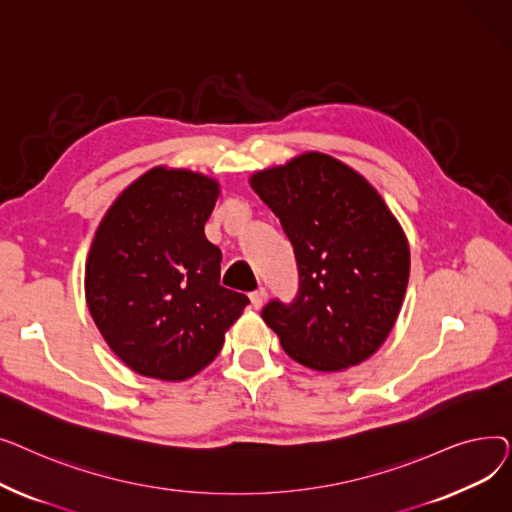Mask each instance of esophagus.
<instances>
[{
	"label": "esophagus",
	"mask_w": 512,
	"mask_h": 512,
	"mask_svg": "<svg viewBox=\"0 0 512 512\" xmlns=\"http://www.w3.org/2000/svg\"><path fill=\"white\" fill-rule=\"evenodd\" d=\"M265 297H267V294H265V288H259V290L251 292V294H249L251 307H253V309H261V307L265 305Z\"/></svg>",
	"instance_id": "34e87169"
}]
</instances>
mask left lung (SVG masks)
Masks as SVG:
<instances>
[{"mask_svg":"<svg viewBox=\"0 0 512 512\" xmlns=\"http://www.w3.org/2000/svg\"><path fill=\"white\" fill-rule=\"evenodd\" d=\"M299 265V297L261 311L290 359L344 371L386 342L405 299L411 251L375 186L344 161L307 151L249 178Z\"/></svg>","mask_w":512,"mask_h":512,"instance_id":"1","label":"left lung"}]
</instances>
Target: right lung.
Masks as SVG:
<instances>
[{
    "instance_id": "add662e5",
    "label": "right lung",
    "mask_w": 512,
    "mask_h": 512,
    "mask_svg": "<svg viewBox=\"0 0 512 512\" xmlns=\"http://www.w3.org/2000/svg\"><path fill=\"white\" fill-rule=\"evenodd\" d=\"M220 182L157 166L105 211L85 265L89 313L134 373L182 382L222 351L249 299L220 286L222 251L205 236Z\"/></svg>"
}]
</instances>
